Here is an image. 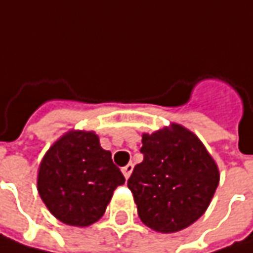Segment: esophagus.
Returning a JSON list of instances; mask_svg holds the SVG:
<instances>
[{
    "label": "esophagus",
    "mask_w": 253,
    "mask_h": 253,
    "mask_svg": "<svg viewBox=\"0 0 253 253\" xmlns=\"http://www.w3.org/2000/svg\"><path fill=\"white\" fill-rule=\"evenodd\" d=\"M122 171H123V175L126 176V179H127V178L131 175V172H133V164H127L126 167H123V169H122Z\"/></svg>",
    "instance_id": "1"
}]
</instances>
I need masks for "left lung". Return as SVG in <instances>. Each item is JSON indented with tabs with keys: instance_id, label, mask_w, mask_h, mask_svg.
I'll list each match as a JSON object with an SVG mask.
<instances>
[{
	"instance_id": "left-lung-1",
	"label": "left lung",
	"mask_w": 253,
	"mask_h": 253,
	"mask_svg": "<svg viewBox=\"0 0 253 253\" xmlns=\"http://www.w3.org/2000/svg\"><path fill=\"white\" fill-rule=\"evenodd\" d=\"M143 161L127 181L140 220L156 232H179L207 210L218 168L193 131L172 123L142 136Z\"/></svg>"
}]
</instances>
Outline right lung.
Wrapping results in <instances>:
<instances>
[{"label":"right lung","mask_w":253,"mask_h":253,"mask_svg":"<svg viewBox=\"0 0 253 253\" xmlns=\"http://www.w3.org/2000/svg\"><path fill=\"white\" fill-rule=\"evenodd\" d=\"M125 181L94 131L71 130L43 156L37 191L62 223L86 227L103 217L114 190Z\"/></svg>","instance_id":"add662e5"}]
</instances>
